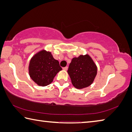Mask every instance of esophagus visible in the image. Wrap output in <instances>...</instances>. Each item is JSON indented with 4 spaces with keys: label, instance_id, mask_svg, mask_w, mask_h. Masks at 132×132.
Segmentation results:
<instances>
[{
    "label": "esophagus",
    "instance_id": "esophagus-1",
    "mask_svg": "<svg viewBox=\"0 0 132 132\" xmlns=\"http://www.w3.org/2000/svg\"><path fill=\"white\" fill-rule=\"evenodd\" d=\"M68 67L66 66V67H64V68H63V70H68Z\"/></svg>",
    "mask_w": 132,
    "mask_h": 132
}]
</instances>
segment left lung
Returning <instances> with one entry per match:
<instances>
[{
  "label": "left lung",
  "mask_w": 132,
  "mask_h": 132,
  "mask_svg": "<svg viewBox=\"0 0 132 132\" xmlns=\"http://www.w3.org/2000/svg\"><path fill=\"white\" fill-rule=\"evenodd\" d=\"M72 84L77 89L89 86L97 74V67L88 55L74 58L68 70Z\"/></svg>",
  "instance_id": "8db88e82"
}]
</instances>
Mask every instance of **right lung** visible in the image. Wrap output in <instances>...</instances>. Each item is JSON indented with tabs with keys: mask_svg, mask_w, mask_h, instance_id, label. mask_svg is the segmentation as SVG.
Instances as JSON below:
<instances>
[{
	"mask_svg": "<svg viewBox=\"0 0 132 132\" xmlns=\"http://www.w3.org/2000/svg\"><path fill=\"white\" fill-rule=\"evenodd\" d=\"M62 68L51 52L43 51L31 59L29 66L31 78L39 85L47 86L51 84Z\"/></svg>",
	"mask_w": 132,
	"mask_h": 132,
	"instance_id": "1",
	"label": "right lung"
}]
</instances>
